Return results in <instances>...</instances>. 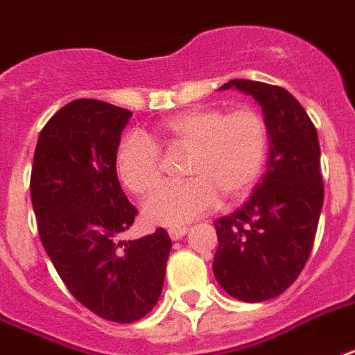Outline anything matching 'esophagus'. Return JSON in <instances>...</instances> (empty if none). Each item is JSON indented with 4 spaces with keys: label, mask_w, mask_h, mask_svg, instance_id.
Returning a JSON list of instances; mask_svg holds the SVG:
<instances>
[{
    "label": "esophagus",
    "mask_w": 355,
    "mask_h": 355,
    "mask_svg": "<svg viewBox=\"0 0 355 355\" xmlns=\"http://www.w3.org/2000/svg\"><path fill=\"white\" fill-rule=\"evenodd\" d=\"M188 227H171L169 229V236H171V240H180V238L184 236V234H188Z\"/></svg>",
    "instance_id": "34e87169"
}]
</instances>
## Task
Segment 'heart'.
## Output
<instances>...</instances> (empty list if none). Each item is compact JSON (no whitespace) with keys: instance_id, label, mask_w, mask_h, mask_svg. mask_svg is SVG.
I'll use <instances>...</instances> for the list:
<instances>
[{"instance_id":"obj_1","label":"heart","mask_w":355,"mask_h":355,"mask_svg":"<svg viewBox=\"0 0 355 355\" xmlns=\"http://www.w3.org/2000/svg\"><path fill=\"white\" fill-rule=\"evenodd\" d=\"M167 148L189 150L186 182L158 189L145 205L150 225H184L212 210L221 196L238 201L261 178L268 154V130L255 110L193 107L159 124ZM115 169L124 188L147 196L162 180V156L148 137L130 134L119 143Z\"/></svg>"}]
</instances>
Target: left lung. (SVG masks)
Returning a JSON list of instances; mask_svg holds the SVG:
<instances>
[{
    "label": "left lung",
    "mask_w": 355,
    "mask_h": 355,
    "mask_svg": "<svg viewBox=\"0 0 355 355\" xmlns=\"http://www.w3.org/2000/svg\"><path fill=\"white\" fill-rule=\"evenodd\" d=\"M261 105L268 130L266 173L253 196L216 221L214 275L240 302L279 296L309 259L324 202L320 145L315 124L286 89L251 80H231Z\"/></svg>",
    "instance_id": "8db88e82"
}]
</instances>
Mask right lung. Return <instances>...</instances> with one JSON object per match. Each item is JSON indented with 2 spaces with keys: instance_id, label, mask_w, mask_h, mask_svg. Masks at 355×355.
Masks as SVG:
<instances>
[{
  "instance_id": "obj_1",
  "label": "right lung",
  "mask_w": 355,
  "mask_h": 355,
  "mask_svg": "<svg viewBox=\"0 0 355 355\" xmlns=\"http://www.w3.org/2000/svg\"><path fill=\"white\" fill-rule=\"evenodd\" d=\"M132 113L100 100L61 107L39 135L31 169L40 242L70 294L104 320L130 324L158 304L171 238L119 240L137 210L115 169Z\"/></svg>"
}]
</instances>
